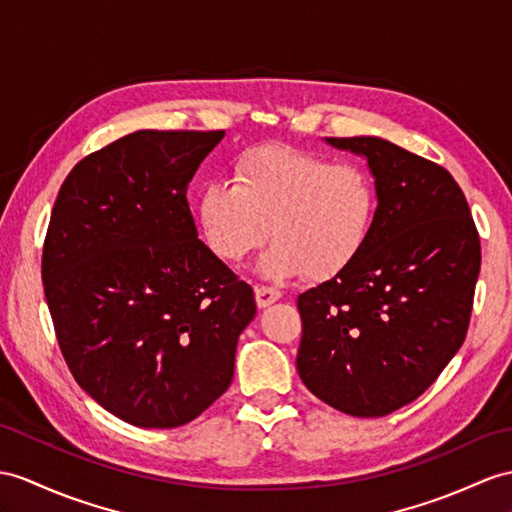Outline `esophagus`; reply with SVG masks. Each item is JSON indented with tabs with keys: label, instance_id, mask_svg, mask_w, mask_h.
<instances>
[{
	"label": "esophagus",
	"instance_id": "esophagus-1",
	"mask_svg": "<svg viewBox=\"0 0 512 512\" xmlns=\"http://www.w3.org/2000/svg\"><path fill=\"white\" fill-rule=\"evenodd\" d=\"M280 297H282V293L278 289H273V286H265V284L256 286V304H258V308H267L273 302H278Z\"/></svg>",
	"mask_w": 512,
	"mask_h": 512
}]
</instances>
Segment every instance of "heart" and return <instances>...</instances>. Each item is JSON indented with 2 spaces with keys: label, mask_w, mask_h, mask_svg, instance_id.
I'll list each match as a JSON object with an SVG mask.
<instances>
[{
  "label": "heart",
  "mask_w": 512,
  "mask_h": 512,
  "mask_svg": "<svg viewBox=\"0 0 512 512\" xmlns=\"http://www.w3.org/2000/svg\"><path fill=\"white\" fill-rule=\"evenodd\" d=\"M378 189L354 162L291 145L247 149L232 180H210L197 197L204 243L223 263H241L269 239L260 260L271 278L330 280L365 252L378 217Z\"/></svg>",
  "instance_id": "heart-1"
}]
</instances>
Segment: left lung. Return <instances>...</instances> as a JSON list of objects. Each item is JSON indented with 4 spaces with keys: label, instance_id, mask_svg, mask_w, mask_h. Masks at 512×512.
Returning a JSON list of instances; mask_svg holds the SVG:
<instances>
[{
    "label": "left lung",
    "instance_id": "1",
    "mask_svg": "<svg viewBox=\"0 0 512 512\" xmlns=\"http://www.w3.org/2000/svg\"><path fill=\"white\" fill-rule=\"evenodd\" d=\"M326 141L367 158L380 204L356 263L297 297V371L341 413L384 417L417 400L463 345L480 236L441 165L378 136Z\"/></svg>",
    "mask_w": 512,
    "mask_h": 512
}]
</instances>
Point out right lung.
I'll use <instances>...</instances> for the list:
<instances>
[{
    "mask_svg": "<svg viewBox=\"0 0 512 512\" xmlns=\"http://www.w3.org/2000/svg\"><path fill=\"white\" fill-rule=\"evenodd\" d=\"M223 130H139L62 182L41 276L73 378L139 428H178L228 391L254 291L197 239L186 186Z\"/></svg>",
    "mask_w": 512,
    "mask_h": 512,
    "instance_id": "right-lung-1",
    "label": "right lung"
}]
</instances>
